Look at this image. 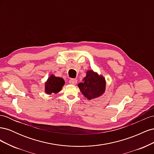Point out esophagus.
Returning a JSON list of instances; mask_svg holds the SVG:
<instances>
[{"mask_svg": "<svg viewBox=\"0 0 154 154\" xmlns=\"http://www.w3.org/2000/svg\"><path fill=\"white\" fill-rule=\"evenodd\" d=\"M69 83L71 85H76L77 83V80L76 79H71V80H69Z\"/></svg>", "mask_w": 154, "mask_h": 154, "instance_id": "obj_1", "label": "esophagus"}]
</instances>
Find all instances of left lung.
Segmentation results:
<instances>
[{
	"mask_svg": "<svg viewBox=\"0 0 154 154\" xmlns=\"http://www.w3.org/2000/svg\"><path fill=\"white\" fill-rule=\"evenodd\" d=\"M80 91L88 100L95 99L104 94L106 81L102 75H99L92 70L87 71L86 76L78 85Z\"/></svg>",
	"mask_w": 154,
	"mask_h": 154,
	"instance_id": "8db88e82",
	"label": "left lung"
}]
</instances>
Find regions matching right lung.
Returning <instances> with one entry per match:
<instances>
[{"instance_id":"add662e5","label":"right lung","mask_w":154,"mask_h":154,"mask_svg":"<svg viewBox=\"0 0 154 154\" xmlns=\"http://www.w3.org/2000/svg\"><path fill=\"white\" fill-rule=\"evenodd\" d=\"M64 84L65 82L62 78L51 74L45 83V92L48 94H51L52 93L57 94L62 90Z\"/></svg>"}]
</instances>
